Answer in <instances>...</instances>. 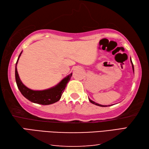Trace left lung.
I'll list each match as a JSON object with an SVG mask.
<instances>
[{
	"mask_svg": "<svg viewBox=\"0 0 149 149\" xmlns=\"http://www.w3.org/2000/svg\"><path fill=\"white\" fill-rule=\"evenodd\" d=\"M130 62H131V63H132V69H133V71H134V65H133V63H132V60H131V58H130ZM89 102H91V103H92V104H95V105H98V106H100V107H107V105H100V104H97V103H96V102H93V100H90L89 98ZM108 106H110V105H108Z\"/></svg>",
	"mask_w": 149,
	"mask_h": 149,
	"instance_id": "obj_1",
	"label": "left lung"
}]
</instances>
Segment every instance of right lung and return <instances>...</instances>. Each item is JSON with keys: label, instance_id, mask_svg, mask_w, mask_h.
<instances>
[{"label": "right lung", "instance_id": "right-lung-1", "mask_svg": "<svg viewBox=\"0 0 149 149\" xmlns=\"http://www.w3.org/2000/svg\"><path fill=\"white\" fill-rule=\"evenodd\" d=\"M21 53L22 52L20 53L19 58H18L16 65H15V80H16L17 87L22 95L30 102L41 105H50L58 101L64 91L67 84L70 80L72 73L63 78L56 86L51 87L50 89L42 91H34L30 89L22 84L17 72V64Z\"/></svg>", "mask_w": 149, "mask_h": 149}]
</instances>
